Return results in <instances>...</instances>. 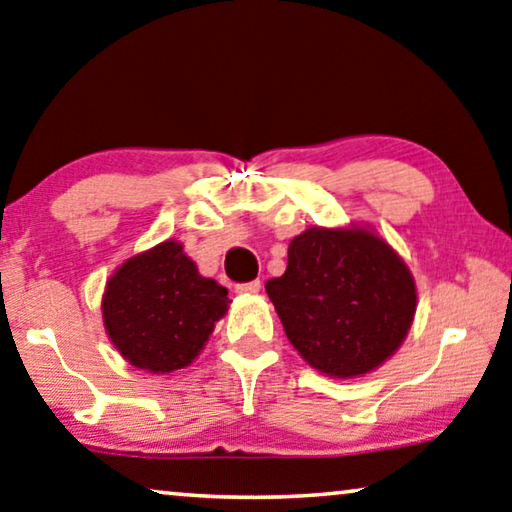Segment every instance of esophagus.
<instances>
[{
  "label": "esophagus",
  "mask_w": 512,
  "mask_h": 512,
  "mask_svg": "<svg viewBox=\"0 0 512 512\" xmlns=\"http://www.w3.org/2000/svg\"><path fill=\"white\" fill-rule=\"evenodd\" d=\"M259 289H262V282H259V280L239 282V285H236V292H239V294H257Z\"/></svg>",
  "instance_id": "34e87169"
}]
</instances>
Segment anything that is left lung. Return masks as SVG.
<instances>
[{
    "instance_id": "obj_1",
    "label": "left lung",
    "mask_w": 512,
    "mask_h": 512,
    "mask_svg": "<svg viewBox=\"0 0 512 512\" xmlns=\"http://www.w3.org/2000/svg\"><path fill=\"white\" fill-rule=\"evenodd\" d=\"M289 342L329 377L379 368L407 338L416 285L400 255L363 227L294 236L287 271L266 282Z\"/></svg>"
}]
</instances>
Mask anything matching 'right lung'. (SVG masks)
Listing matches in <instances>:
<instances>
[{
  "instance_id": "1",
  "label": "right lung",
  "mask_w": 512,
  "mask_h": 512,
  "mask_svg": "<svg viewBox=\"0 0 512 512\" xmlns=\"http://www.w3.org/2000/svg\"><path fill=\"white\" fill-rule=\"evenodd\" d=\"M227 303V289L170 239L119 266L105 285L103 324L128 363L165 375L195 361Z\"/></svg>"
}]
</instances>
